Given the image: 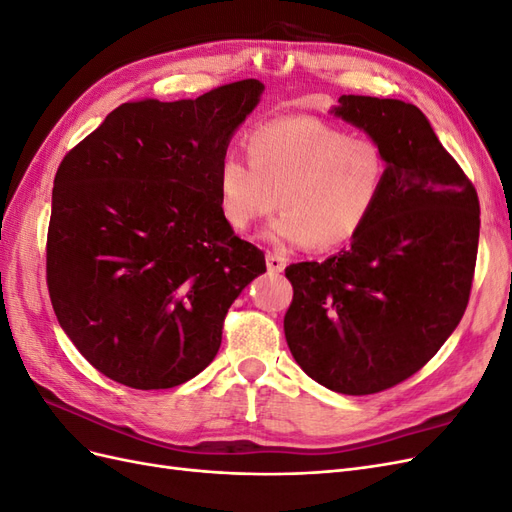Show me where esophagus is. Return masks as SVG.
Masks as SVG:
<instances>
[{
    "label": "esophagus",
    "instance_id": "1",
    "mask_svg": "<svg viewBox=\"0 0 512 512\" xmlns=\"http://www.w3.org/2000/svg\"><path fill=\"white\" fill-rule=\"evenodd\" d=\"M267 269L271 273H282L286 269V258L282 254L267 252Z\"/></svg>",
    "mask_w": 512,
    "mask_h": 512
}]
</instances>
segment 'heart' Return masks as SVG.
Here are the masks:
<instances>
[{
  "label": "heart",
  "mask_w": 512,
  "mask_h": 512,
  "mask_svg": "<svg viewBox=\"0 0 512 512\" xmlns=\"http://www.w3.org/2000/svg\"><path fill=\"white\" fill-rule=\"evenodd\" d=\"M245 151L250 164L228 153L218 166L224 220L245 232L280 205L267 239L290 247L329 252L350 243L374 215L389 175L376 138L318 117L260 123L245 136Z\"/></svg>",
  "instance_id": "b5f03b06"
}]
</instances>
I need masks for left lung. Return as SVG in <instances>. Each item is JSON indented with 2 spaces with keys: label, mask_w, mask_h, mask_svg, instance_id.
Instances as JSON below:
<instances>
[{
  "label": "left lung",
  "mask_w": 512,
  "mask_h": 512,
  "mask_svg": "<svg viewBox=\"0 0 512 512\" xmlns=\"http://www.w3.org/2000/svg\"><path fill=\"white\" fill-rule=\"evenodd\" d=\"M389 160L384 192L348 250L286 267L284 333L294 361L327 389L371 395L408 380L466 312L480 207L472 181L414 104L342 96L331 108Z\"/></svg>",
  "instance_id": "obj_1"
}]
</instances>
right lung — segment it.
I'll use <instances>...</instances> for the list:
<instances>
[{
    "label": "right lung",
    "mask_w": 512,
    "mask_h": 512,
    "mask_svg": "<svg viewBox=\"0 0 512 512\" xmlns=\"http://www.w3.org/2000/svg\"><path fill=\"white\" fill-rule=\"evenodd\" d=\"M265 85L117 106L66 153L46 237L61 329L100 374L173 389L220 350L228 307L265 254L220 211L218 166Z\"/></svg>",
    "instance_id": "1"
}]
</instances>
